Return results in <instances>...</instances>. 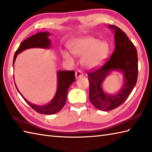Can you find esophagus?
<instances>
[{
  "label": "esophagus",
  "instance_id": "1",
  "mask_svg": "<svg viewBox=\"0 0 152 152\" xmlns=\"http://www.w3.org/2000/svg\"><path fill=\"white\" fill-rule=\"evenodd\" d=\"M83 76V74L82 73V72L81 70H78L76 71V72H75V76L76 78H80V77H82Z\"/></svg>",
  "mask_w": 152,
  "mask_h": 152
}]
</instances>
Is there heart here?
Masks as SVG:
<instances>
[{
  "instance_id": "obj_1",
  "label": "heart",
  "mask_w": 152,
  "mask_h": 152,
  "mask_svg": "<svg viewBox=\"0 0 152 152\" xmlns=\"http://www.w3.org/2000/svg\"><path fill=\"white\" fill-rule=\"evenodd\" d=\"M68 48L72 53L82 56L81 62L88 69H95L105 62L108 57L110 47L107 42L99 40L90 36H83L70 41ZM64 59L73 62V57L69 51H61Z\"/></svg>"
}]
</instances>
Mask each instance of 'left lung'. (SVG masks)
Returning <instances> with one entry per match:
<instances>
[{
	"instance_id": "left-lung-1",
	"label": "left lung",
	"mask_w": 152,
	"mask_h": 152,
	"mask_svg": "<svg viewBox=\"0 0 152 152\" xmlns=\"http://www.w3.org/2000/svg\"><path fill=\"white\" fill-rule=\"evenodd\" d=\"M109 27L115 33L114 51L101 67L88 73L89 100L95 108L102 111L111 110L122 104L136 85L138 77L137 51L134 44L119 27L112 25ZM113 70L121 71L124 74V83L117 94L108 95L103 91L101 85Z\"/></svg>"
}]
</instances>
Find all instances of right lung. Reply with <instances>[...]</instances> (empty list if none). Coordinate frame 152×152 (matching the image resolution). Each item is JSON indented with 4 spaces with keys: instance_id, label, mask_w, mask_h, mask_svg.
<instances>
[{
    "instance_id": "right-lung-1",
    "label": "right lung",
    "mask_w": 152,
    "mask_h": 152,
    "mask_svg": "<svg viewBox=\"0 0 152 152\" xmlns=\"http://www.w3.org/2000/svg\"><path fill=\"white\" fill-rule=\"evenodd\" d=\"M50 35V33H48V32H40V33L33 35V36L23 41L15 53L14 60H13V66H14V64L18 55L25 50L33 48H46V49L50 48L51 41L48 38ZM75 72H74V70L58 71L57 89L56 95H55L53 99L48 104L44 106L35 105L28 102L23 96L18 89L16 85H15L19 94L21 95L22 97L23 98V99L32 108L34 109L36 112L40 113V114L50 115L54 114L59 112L63 108L66 101L68 89L70 88L71 84L75 81Z\"/></svg>"
}]
</instances>
